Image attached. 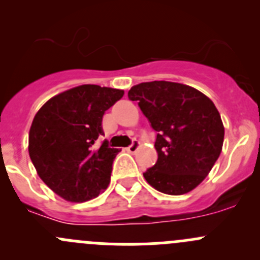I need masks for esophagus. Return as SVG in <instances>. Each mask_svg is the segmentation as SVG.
Here are the masks:
<instances>
[{
    "instance_id": "esophagus-1",
    "label": "esophagus",
    "mask_w": 260,
    "mask_h": 260,
    "mask_svg": "<svg viewBox=\"0 0 260 260\" xmlns=\"http://www.w3.org/2000/svg\"><path fill=\"white\" fill-rule=\"evenodd\" d=\"M138 147H140V142H138V141H133V143L131 146H128L127 147V151L128 152H131V153H135L136 151H137L138 149Z\"/></svg>"
}]
</instances>
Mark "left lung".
Instances as JSON below:
<instances>
[{
  "label": "left lung",
  "instance_id": "1",
  "mask_svg": "<svg viewBox=\"0 0 260 260\" xmlns=\"http://www.w3.org/2000/svg\"><path fill=\"white\" fill-rule=\"evenodd\" d=\"M157 132L158 158L143 174L152 187L182 195L200 185L221 153L224 125L210 99L192 86L149 81L128 91Z\"/></svg>",
  "mask_w": 260,
  "mask_h": 260
}]
</instances>
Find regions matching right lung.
Instances as JSON below:
<instances>
[{
    "mask_svg": "<svg viewBox=\"0 0 260 260\" xmlns=\"http://www.w3.org/2000/svg\"><path fill=\"white\" fill-rule=\"evenodd\" d=\"M123 94L93 84L75 86L49 99L34 118L30 158L40 179L67 201H88L108 187L119 149L95 142L104 135V113Z\"/></svg>",
    "mask_w": 260,
    "mask_h": 260,
    "instance_id": "add662e5",
    "label": "right lung"
}]
</instances>
